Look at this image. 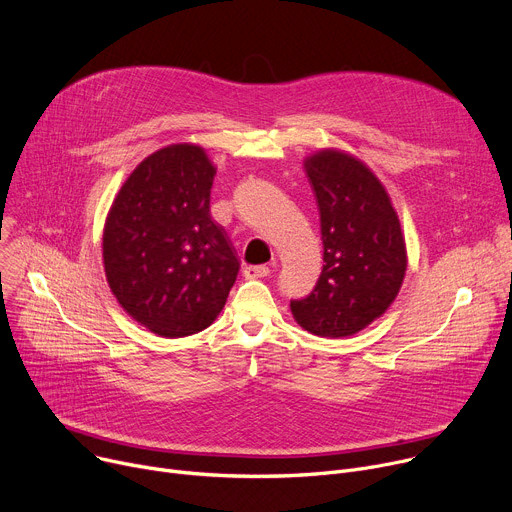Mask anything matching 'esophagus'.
I'll return each instance as SVG.
<instances>
[{
	"label": "esophagus",
	"instance_id": "esophagus-1",
	"mask_svg": "<svg viewBox=\"0 0 512 512\" xmlns=\"http://www.w3.org/2000/svg\"><path fill=\"white\" fill-rule=\"evenodd\" d=\"M271 273V269L267 265H247L243 269V275L247 279H259V277H267Z\"/></svg>",
	"mask_w": 512,
	"mask_h": 512
}]
</instances>
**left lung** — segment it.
Segmentation results:
<instances>
[{
	"mask_svg": "<svg viewBox=\"0 0 512 512\" xmlns=\"http://www.w3.org/2000/svg\"><path fill=\"white\" fill-rule=\"evenodd\" d=\"M320 210L324 267L312 294L289 304L316 336H352L395 302L407 271V247L389 192L375 172L342 150L304 160Z\"/></svg>",
	"mask_w": 512,
	"mask_h": 512,
	"instance_id": "left-lung-1",
	"label": "left lung"
}]
</instances>
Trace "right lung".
<instances>
[{
  "label": "right lung",
  "mask_w": 512,
  "mask_h": 512,
  "mask_svg": "<svg viewBox=\"0 0 512 512\" xmlns=\"http://www.w3.org/2000/svg\"><path fill=\"white\" fill-rule=\"evenodd\" d=\"M216 168L196 143L137 164L103 229L105 277L121 308L164 338L208 328L239 273L227 231L210 216Z\"/></svg>",
  "instance_id": "1"
}]
</instances>
